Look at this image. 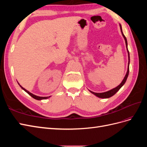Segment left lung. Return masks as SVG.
Returning a JSON list of instances; mask_svg holds the SVG:
<instances>
[{
	"label": "left lung",
	"instance_id": "1",
	"mask_svg": "<svg viewBox=\"0 0 147 147\" xmlns=\"http://www.w3.org/2000/svg\"><path fill=\"white\" fill-rule=\"evenodd\" d=\"M120 29H121V33H122V35L123 36L124 38V40H125V42H126V48H127V53H128V59H129V62H128V67H127V71L126 72V74L125 75V77H124L123 80L122 81V82L119 84V85H118L117 87L113 89H112V90H111L109 91H107V92H101V93H97V92H92L91 91H90L91 93H92L93 94H94L95 96H96L97 97H100V98H109V97L113 96L114 94H115L117 93V92H118L119 91V90L120 88H121L123 85L125 83L126 80H127V78L128 77V75H129V60H130V57H129V51H128V49H127V40H126V37L124 36V35L123 34V32H122V28H121V26L120 25Z\"/></svg>",
	"mask_w": 147,
	"mask_h": 147
}]
</instances>
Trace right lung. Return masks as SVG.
<instances>
[{
  "mask_svg": "<svg viewBox=\"0 0 147 147\" xmlns=\"http://www.w3.org/2000/svg\"><path fill=\"white\" fill-rule=\"evenodd\" d=\"M19 84V83H18ZM20 87L23 89V90H24V91H25L26 92L28 93V94H29L31 97H32L34 99H37V100H42V99H48V98H49V97H50V96H48V97H40V96H35V95H34V94H32V93H30L29 91H27L26 90V89H24V88H23L22 87L21 85H20Z\"/></svg>",
  "mask_w": 147,
  "mask_h": 147,
  "instance_id": "add662e5",
  "label": "right lung"
}]
</instances>
